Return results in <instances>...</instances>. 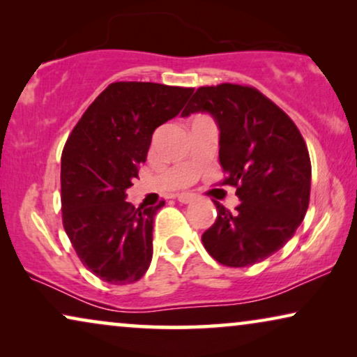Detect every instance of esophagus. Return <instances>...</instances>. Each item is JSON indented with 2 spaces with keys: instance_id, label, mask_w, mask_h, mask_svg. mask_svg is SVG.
<instances>
[{
  "instance_id": "1",
  "label": "esophagus",
  "mask_w": 357,
  "mask_h": 357,
  "mask_svg": "<svg viewBox=\"0 0 357 357\" xmlns=\"http://www.w3.org/2000/svg\"><path fill=\"white\" fill-rule=\"evenodd\" d=\"M177 199H178L180 203L188 204V203H192L193 199H195V195L193 193H180V195H177Z\"/></svg>"
}]
</instances>
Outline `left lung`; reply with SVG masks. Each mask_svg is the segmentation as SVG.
<instances>
[{
	"label": "left lung",
	"instance_id": "obj_1",
	"mask_svg": "<svg viewBox=\"0 0 357 357\" xmlns=\"http://www.w3.org/2000/svg\"><path fill=\"white\" fill-rule=\"evenodd\" d=\"M206 112L219 128V162L237 188L241 204L221 203L202 236L214 260L243 268L284 247L304 221L310 198V158L305 141L280 107L248 86L199 87L182 116Z\"/></svg>",
	"mask_w": 357,
	"mask_h": 357
}]
</instances>
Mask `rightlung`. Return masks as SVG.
Instances as JSON below:
<instances>
[{"label":"right lung","instance_id":"right-lung-1","mask_svg":"<svg viewBox=\"0 0 357 357\" xmlns=\"http://www.w3.org/2000/svg\"><path fill=\"white\" fill-rule=\"evenodd\" d=\"M192 87L114 82L84 112L61 154L63 226L87 270L110 284L148 271L158 206L135 208L138 177L154 130L180 114Z\"/></svg>","mask_w":357,"mask_h":357}]
</instances>
